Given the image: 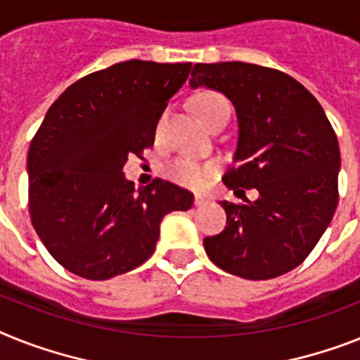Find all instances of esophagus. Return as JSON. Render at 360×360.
<instances>
[{
  "mask_svg": "<svg viewBox=\"0 0 360 360\" xmlns=\"http://www.w3.org/2000/svg\"><path fill=\"white\" fill-rule=\"evenodd\" d=\"M207 198L204 197V195H195V206H204V204H207Z\"/></svg>",
  "mask_w": 360,
  "mask_h": 360,
  "instance_id": "esophagus-1",
  "label": "esophagus"
}]
</instances>
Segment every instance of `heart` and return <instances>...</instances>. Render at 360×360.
<instances>
[{"instance_id": "b5f03b06", "label": "heart", "mask_w": 360, "mask_h": 360, "mask_svg": "<svg viewBox=\"0 0 360 360\" xmlns=\"http://www.w3.org/2000/svg\"><path fill=\"white\" fill-rule=\"evenodd\" d=\"M193 108L197 112V115L204 121V124H210L217 115L221 112H226L230 110V105L224 95H221L219 91H200V94L195 95L193 99ZM163 123H165V114L160 115L158 124H156V130L162 132ZM217 167L213 163H198L193 162V160L180 158L174 160L167 169V174L171 180H174L176 184L184 187H191V189H200V187L206 186L212 176L215 174Z\"/></svg>"}]
</instances>
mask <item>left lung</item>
Wrapping results in <instances>:
<instances>
[{"label":"left lung","mask_w":360,"mask_h":360,"mask_svg":"<svg viewBox=\"0 0 360 360\" xmlns=\"http://www.w3.org/2000/svg\"><path fill=\"white\" fill-rule=\"evenodd\" d=\"M189 86L221 91L236 106V165L222 180L237 197L259 191L254 202H221L226 228L204 239L207 257L245 280L296 269L338 204L340 150L326 112L298 80L257 64H195Z\"/></svg>","instance_id":"obj_1"}]
</instances>
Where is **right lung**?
<instances>
[{
    "mask_svg": "<svg viewBox=\"0 0 360 360\" xmlns=\"http://www.w3.org/2000/svg\"><path fill=\"white\" fill-rule=\"evenodd\" d=\"M191 62L127 60L82 77L47 110L29 147V213L47 252L73 274L108 280L153 255L160 222L187 212L193 193L154 178L134 189L123 174L141 158Z\"/></svg>",
    "mask_w": 360,
    "mask_h": 360,
    "instance_id": "add662e5",
    "label": "right lung"
}]
</instances>
